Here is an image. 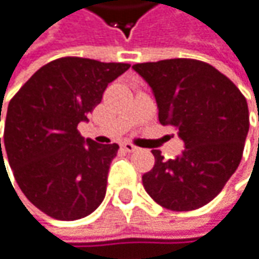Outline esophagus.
I'll list each match as a JSON object with an SVG mask.
<instances>
[{
    "mask_svg": "<svg viewBox=\"0 0 259 259\" xmlns=\"http://www.w3.org/2000/svg\"><path fill=\"white\" fill-rule=\"evenodd\" d=\"M121 147H122L125 152H128V153H134V152H137V150H138V147H137V146H134L132 143H122V144H121Z\"/></svg>",
    "mask_w": 259,
    "mask_h": 259,
    "instance_id": "esophagus-1",
    "label": "esophagus"
}]
</instances>
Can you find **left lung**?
I'll use <instances>...</instances> for the list:
<instances>
[{"label":"left lung","mask_w":259,"mask_h":259,"mask_svg":"<svg viewBox=\"0 0 259 259\" xmlns=\"http://www.w3.org/2000/svg\"><path fill=\"white\" fill-rule=\"evenodd\" d=\"M153 89L159 122L173 125L185 144L176 159L159 150L143 176L149 196L171 211L209 203L235 173L249 132V109L240 89L212 65L196 59H167L134 65Z\"/></svg>","instance_id":"8db88e82"}]
</instances>
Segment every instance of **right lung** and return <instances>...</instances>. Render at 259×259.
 Returning <instances> with one entry per match:
<instances>
[{"label":"right lung","instance_id":"right-lung-1","mask_svg":"<svg viewBox=\"0 0 259 259\" xmlns=\"http://www.w3.org/2000/svg\"><path fill=\"white\" fill-rule=\"evenodd\" d=\"M128 68L60 57L39 68L10 100L3 149L21 191L47 215L78 220L103 202L119 147L84 141L77 125L101 101L107 84Z\"/></svg>","mask_w":259,"mask_h":259}]
</instances>
